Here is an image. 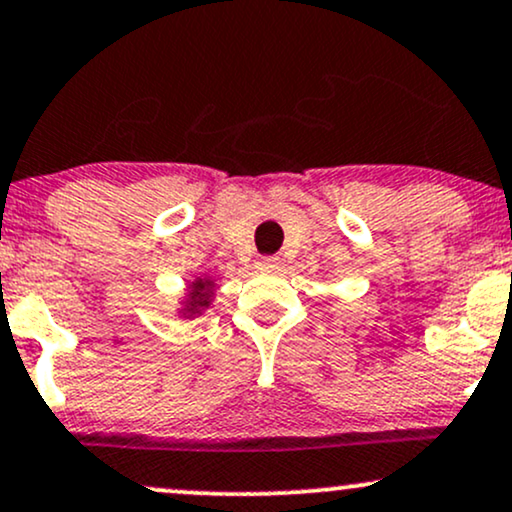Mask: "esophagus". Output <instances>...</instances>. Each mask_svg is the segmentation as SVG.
<instances>
[{
    "label": "esophagus",
    "mask_w": 512,
    "mask_h": 512,
    "mask_svg": "<svg viewBox=\"0 0 512 512\" xmlns=\"http://www.w3.org/2000/svg\"><path fill=\"white\" fill-rule=\"evenodd\" d=\"M277 266H280V261H277L275 256H261V258H256V268H258V270H275Z\"/></svg>",
    "instance_id": "34e87169"
}]
</instances>
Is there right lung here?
<instances>
[{
	"label": "right lung",
	"mask_w": 512,
	"mask_h": 512,
	"mask_svg": "<svg viewBox=\"0 0 512 512\" xmlns=\"http://www.w3.org/2000/svg\"><path fill=\"white\" fill-rule=\"evenodd\" d=\"M213 299H216V280L213 277H197L194 282H189L185 296L178 301L180 318L194 320L211 308Z\"/></svg>",
	"instance_id": "obj_1"
}]
</instances>
